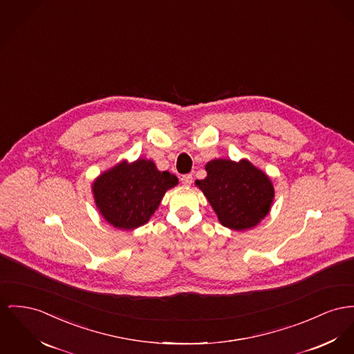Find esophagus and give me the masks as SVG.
<instances>
[{"label":"esophagus","instance_id":"esophagus-1","mask_svg":"<svg viewBox=\"0 0 354 354\" xmlns=\"http://www.w3.org/2000/svg\"><path fill=\"white\" fill-rule=\"evenodd\" d=\"M193 183V177H192V174H185V176H183L181 177V184L184 185V187H190V184Z\"/></svg>","mask_w":354,"mask_h":354}]
</instances>
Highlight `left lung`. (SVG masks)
Segmentation results:
<instances>
[{
    "label": "left lung",
    "mask_w": 354,
    "mask_h": 354,
    "mask_svg": "<svg viewBox=\"0 0 354 354\" xmlns=\"http://www.w3.org/2000/svg\"><path fill=\"white\" fill-rule=\"evenodd\" d=\"M207 177L196 185L212 205L218 221L234 231L258 225L274 201L270 177L247 160H212L205 165Z\"/></svg>",
    "instance_id": "obj_1"
}]
</instances>
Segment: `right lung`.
I'll return each mask as SVG.
<instances>
[{
	"instance_id": "right-lung-1",
	"label": "right lung",
	"mask_w": 354,
	"mask_h": 354,
	"mask_svg": "<svg viewBox=\"0 0 354 354\" xmlns=\"http://www.w3.org/2000/svg\"><path fill=\"white\" fill-rule=\"evenodd\" d=\"M178 178L160 171L150 160L138 158L103 171L93 184L95 204L104 220L119 230H136L146 224L158 208L166 190Z\"/></svg>"
}]
</instances>
